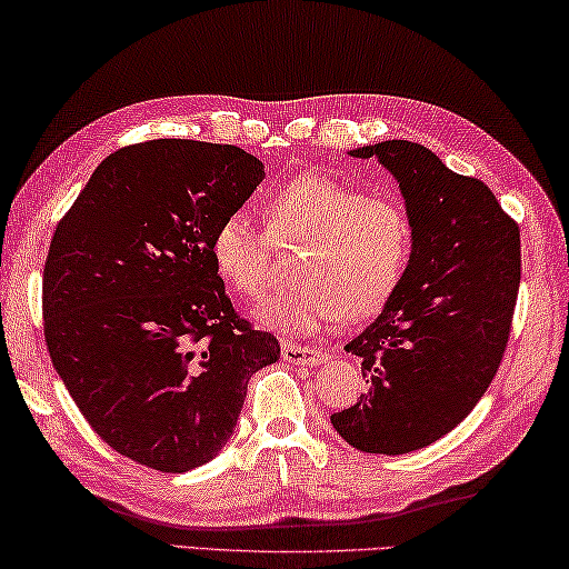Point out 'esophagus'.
<instances>
[{
  "instance_id": "1",
  "label": "esophagus",
  "mask_w": 569,
  "mask_h": 569,
  "mask_svg": "<svg viewBox=\"0 0 569 569\" xmlns=\"http://www.w3.org/2000/svg\"><path fill=\"white\" fill-rule=\"evenodd\" d=\"M282 358H284V362H292V366H320V362L328 356H325L320 348H307V346H295V342H284Z\"/></svg>"
}]
</instances>
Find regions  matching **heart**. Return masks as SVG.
Instances as JSON below:
<instances>
[{
    "mask_svg": "<svg viewBox=\"0 0 569 569\" xmlns=\"http://www.w3.org/2000/svg\"><path fill=\"white\" fill-rule=\"evenodd\" d=\"M297 282L257 305V320L282 332H315L335 320L383 310L413 262V217L393 197L325 173H302L267 193V229L247 209L223 213L209 251L231 292H264L274 244H300Z\"/></svg>",
    "mask_w": 569,
    "mask_h": 569,
    "instance_id": "obj_1",
    "label": "heart"
}]
</instances>
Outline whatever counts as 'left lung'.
Listing matches in <instances>:
<instances>
[{
    "label": "left lung",
    "mask_w": 569,
    "mask_h": 569,
    "mask_svg": "<svg viewBox=\"0 0 569 569\" xmlns=\"http://www.w3.org/2000/svg\"><path fill=\"white\" fill-rule=\"evenodd\" d=\"M352 156L396 176L416 249L383 312L346 346L368 393L330 421L352 449L396 456L439 441L495 380L519 295V223L487 183L423 146L383 141Z\"/></svg>",
    "instance_id": "obj_1"
}]
</instances>
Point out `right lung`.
Here are the masks:
<instances>
[{"label":"right lung","mask_w":569,"mask_h":569,"mask_svg":"<svg viewBox=\"0 0 569 569\" xmlns=\"http://www.w3.org/2000/svg\"><path fill=\"white\" fill-rule=\"evenodd\" d=\"M262 161L161 138L110 153L54 227L42 318L54 370L110 449L141 467H201L234 433L272 332L231 305L209 239Z\"/></svg>","instance_id":"obj_1"}]
</instances>
